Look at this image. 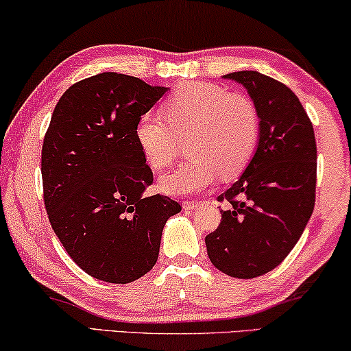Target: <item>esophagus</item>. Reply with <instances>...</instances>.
<instances>
[{
	"instance_id": "34e87169",
	"label": "esophagus",
	"mask_w": 351,
	"mask_h": 351,
	"mask_svg": "<svg viewBox=\"0 0 351 351\" xmlns=\"http://www.w3.org/2000/svg\"><path fill=\"white\" fill-rule=\"evenodd\" d=\"M202 204H204L202 200H184L182 202V206H184L186 210H197L199 206H202Z\"/></svg>"
}]
</instances>
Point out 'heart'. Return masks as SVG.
I'll list each match as a JSON object with an SVG mask.
<instances>
[{
    "mask_svg": "<svg viewBox=\"0 0 351 351\" xmlns=\"http://www.w3.org/2000/svg\"><path fill=\"white\" fill-rule=\"evenodd\" d=\"M164 112H146L135 125L138 146L152 169L164 170L189 138V160L160 178L162 189L184 195L239 176L259 140V111L243 93L210 82L181 84L164 103Z\"/></svg>",
    "mask_w": 351,
    "mask_h": 351,
    "instance_id": "1",
    "label": "heart"
}]
</instances>
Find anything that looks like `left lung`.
Masks as SVG:
<instances>
[{
	"label": "left lung",
	"instance_id": "left-lung-1",
	"mask_svg": "<svg viewBox=\"0 0 351 351\" xmlns=\"http://www.w3.org/2000/svg\"><path fill=\"white\" fill-rule=\"evenodd\" d=\"M248 90L259 111V143L243 175L218 197L221 223L205 237L211 264L234 278H254L283 263L315 206L317 141L299 98L258 71L224 76Z\"/></svg>",
	"mask_w": 351,
	"mask_h": 351
}]
</instances>
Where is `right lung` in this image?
<instances>
[{
    "instance_id": "1",
    "label": "right lung",
    "mask_w": 351,
    "mask_h": 351,
    "mask_svg": "<svg viewBox=\"0 0 351 351\" xmlns=\"http://www.w3.org/2000/svg\"><path fill=\"white\" fill-rule=\"evenodd\" d=\"M167 87L100 73L68 88L53 110L41 154L44 205L63 248L84 272L125 285L159 258L162 230L181 205L146 197L152 170L136 121Z\"/></svg>"
}]
</instances>
